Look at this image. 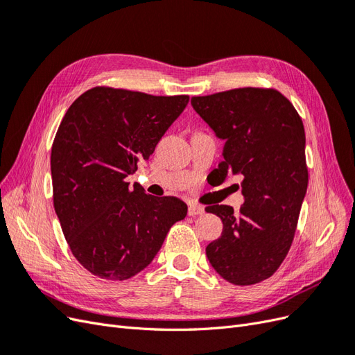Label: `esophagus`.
Listing matches in <instances>:
<instances>
[{"label": "esophagus", "mask_w": 355, "mask_h": 355, "mask_svg": "<svg viewBox=\"0 0 355 355\" xmlns=\"http://www.w3.org/2000/svg\"><path fill=\"white\" fill-rule=\"evenodd\" d=\"M188 214L189 216H200V214H204V207L198 206V204H191L188 207Z\"/></svg>", "instance_id": "obj_1"}]
</instances>
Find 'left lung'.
I'll return each mask as SVG.
<instances>
[{
  "mask_svg": "<svg viewBox=\"0 0 355 355\" xmlns=\"http://www.w3.org/2000/svg\"><path fill=\"white\" fill-rule=\"evenodd\" d=\"M191 103L225 141L219 176H243L239 213L225 204L206 207L223 223L220 237L206 247L207 259L235 286L261 283L287 256L306 194L304 123L274 89H234L194 96Z\"/></svg>",
  "mask_w": 355,
  "mask_h": 355,
  "instance_id": "1",
  "label": "left lung"
}]
</instances>
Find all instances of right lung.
I'll return each instance as SVG.
<instances>
[{
  "label": "right lung",
  "mask_w": 355,
  "mask_h": 355,
  "mask_svg": "<svg viewBox=\"0 0 355 355\" xmlns=\"http://www.w3.org/2000/svg\"><path fill=\"white\" fill-rule=\"evenodd\" d=\"M188 102L185 94L93 87L63 116L51 146L53 204L72 254L93 275L121 282L141 272L187 216L182 200L148 196L125 178Z\"/></svg>",
  "instance_id": "right-lung-1"
}]
</instances>
